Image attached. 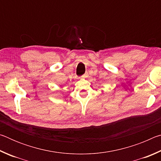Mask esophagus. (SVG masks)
Here are the masks:
<instances>
[{
  "instance_id": "34e87169",
  "label": "esophagus",
  "mask_w": 161,
  "mask_h": 161,
  "mask_svg": "<svg viewBox=\"0 0 161 161\" xmlns=\"http://www.w3.org/2000/svg\"><path fill=\"white\" fill-rule=\"evenodd\" d=\"M87 76H88V72H86L85 74H84V75H83V77H86Z\"/></svg>"
}]
</instances>
